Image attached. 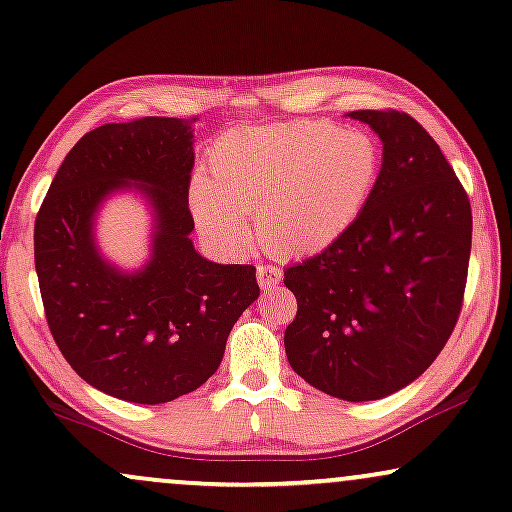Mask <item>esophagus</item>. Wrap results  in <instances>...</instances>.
I'll list each match as a JSON object with an SVG mask.
<instances>
[{
    "mask_svg": "<svg viewBox=\"0 0 512 512\" xmlns=\"http://www.w3.org/2000/svg\"><path fill=\"white\" fill-rule=\"evenodd\" d=\"M281 279L283 272L279 267H274V264H260V267H257V281H260L264 291H272L274 286H279Z\"/></svg>",
    "mask_w": 512,
    "mask_h": 512,
    "instance_id": "obj_1",
    "label": "esophagus"
}]
</instances>
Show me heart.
Masks as SVG:
<instances>
[{
    "label": "heart",
    "mask_w": 512,
    "mask_h": 512,
    "mask_svg": "<svg viewBox=\"0 0 512 512\" xmlns=\"http://www.w3.org/2000/svg\"><path fill=\"white\" fill-rule=\"evenodd\" d=\"M381 155L360 128L295 121L243 128L212 152V178L193 183L195 217L221 240L243 245L257 217L276 255L324 250L362 212L379 178Z\"/></svg>",
    "instance_id": "heart-1"
}]
</instances>
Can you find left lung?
Listing matches in <instances>:
<instances>
[{"instance_id":"1","label":"left lung","mask_w":512,"mask_h":512,"mask_svg":"<svg viewBox=\"0 0 512 512\" xmlns=\"http://www.w3.org/2000/svg\"><path fill=\"white\" fill-rule=\"evenodd\" d=\"M384 145L372 195L315 257L283 272L298 300L283 346L295 374L362 403L415 381L451 338L467 283L472 209L436 140L396 109H360Z\"/></svg>"}]
</instances>
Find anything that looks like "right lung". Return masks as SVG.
I'll return each mask as SVG.
<instances>
[{
    "instance_id": "1",
    "label": "right lung",
    "mask_w": 512,
    "mask_h": 512,
    "mask_svg": "<svg viewBox=\"0 0 512 512\" xmlns=\"http://www.w3.org/2000/svg\"><path fill=\"white\" fill-rule=\"evenodd\" d=\"M193 123L145 116L85 133L35 219V272L61 355L128 403H169L205 384L260 295L252 264L209 262L193 248ZM119 189L143 192L156 212L151 262L138 273L116 270L94 245L96 209Z\"/></svg>"
}]
</instances>
